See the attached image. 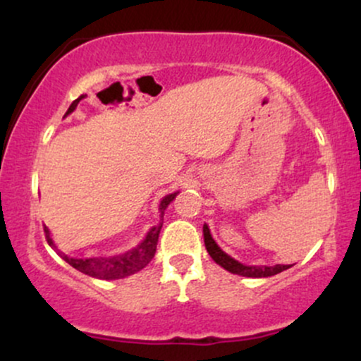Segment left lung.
<instances>
[{
  "label": "left lung",
  "mask_w": 361,
  "mask_h": 361,
  "mask_svg": "<svg viewBox=\"0 0 361 361\" xmlns=\"http://www.w3.org/2000/svg\"><path fill=\"white\" fill-rule=\"evenodd\" d=\"M204 241L210 258H212L217 264H221L224 270L234 273V275L251 276V279H264V276H273L276 275V273L288 270L290 268V264H275V267H247V264L239 263L238 259L231 258L227 252H224L221 247L217 246V243L214 241L207 224L204 226Z\"/></svg>",
  "instance_id": "1"
}]
</instances>
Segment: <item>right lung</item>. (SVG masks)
<instances>
[{"instance_id": "add662e5", "label": "right lung", "mask_w": 361, "mask_h": 361, "mask_svg": "<svg viewBox=\"0 0 361 361\" xmlns=\"http://www.w3.org/2000/svg\"><path fill=\"white\" fill-rule=\"evenodd\" d=\"M82 98H85V94H81L78 100H74L71 103V106L68 109V111H66V115L73 114L74 109L78 106V103H80ZM175 197H176V193H171V195H166V197L161 200V204H159L161 222L149 231L146 239H144V241L140 243L137 247H134V250L122 252V255L106 256V258H103V256H100V258H69V256H66L64 252H61V251H57V252H59V255L62 256V259L68 261L73 268H76L78 271L85 273V275L93 276V279L117 280V279H126V276L134 275V273L142 270L144 267H147L149 261L154 258L157 238H159V231H161V227H163L164 210H166V207L171 204L173 200H175ZM44 231H45V239H47L49 246H52L54 250H56V244H54L51 233H49L47 227H44Z\"/></svg>"}]
</instances>
